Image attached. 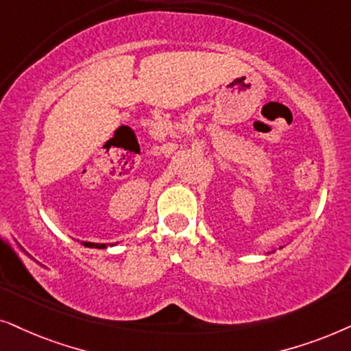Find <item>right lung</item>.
Returning a JSON list of instances; mask_svg holds the SVG:
<instances>
[{
	"label": "right lung",
	"mask_w": 351,
	"mask_h": 351,
	"mask_svg": "<svg viewBox=\"0 0 351 351\" xmlns=\"http://www.w3.org/2000/svg\"><path fill=\"white\" fill-rule=\"evenodd\" d=\"M82 245L90 247V249H106V247L109 245V244H96V242H85V241H82Z\"/></svg>",
	"instance_id": "obj_1"
}]
</instances>
